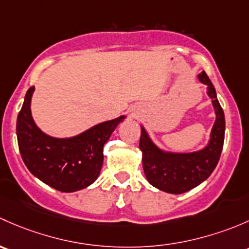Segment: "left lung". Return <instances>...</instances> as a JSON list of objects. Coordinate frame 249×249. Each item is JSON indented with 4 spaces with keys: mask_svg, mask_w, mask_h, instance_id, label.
Masks as SVG:
<instances>
[{
    "mask_svg": "<svg viewBox=\"0 0 249 249\" xmlns=\"http://www.w3.org/2000/svg\"><path fill=\"white\" fill-rule=\"evenodd\" d=\"M198 78L207 86V94L212 99L216 112V122L206 147L191 153L164 152L151 142L145 128L142 127L139 147L142 152L143 173L153 187L166 193H184L204 182L214 170L222 153L225 132L224 112L207 74L201 71Z\"/></svg>",
    "mask_w": 249,
    "mask_h": 249,
    "instance_id": "obj_1",
    "label": "left lung"
}]
</instances>
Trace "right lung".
Listing matches in <instances>:
<instances>
[{
    "instance_id": "obj_1",
    "label": "right lung",
    "mask_w": 249,
    "mask_h": 249,
    "mask_svg": "<svg viewBox=\"0 0 249 249\" xmlns=\"http://www.w3.org/2000/svg\"><path fill=\"white\" fill-rule=\"evenodd\" d=\"M30 87L18 115L20 155L27 169L40 181L60 192H75L93 183L103 165V146L124 116L93 125L86 132L57 139L37 127L31 115Z\"/></svg>"
}]
</instances>
